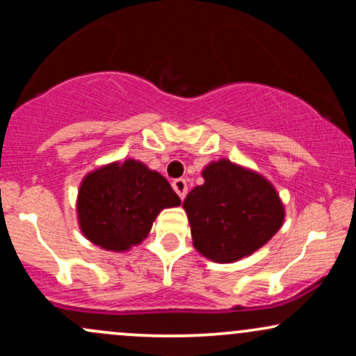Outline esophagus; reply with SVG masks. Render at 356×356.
Instances as JSON below:
<instances>
[{
  "label": "esophagus",
  "mask_w": 356,
  "mask_h": 356,
  "mask_svg": "<svg viewBox=\"0 0 356 356\" xmlns=\"http://www.w3.org/2000/svg\"><path fill=\"white\" fill-rule=\"evenodd\" d=\"M172 187H174V191L177 192L179 197H181V199L186 197V194H187V182H186V179H175V181L172 182Z\"/></svg>",
  "instance_id": "esophagus-1"
}]
</instances>
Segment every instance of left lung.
Masks as SVG:
<instances>
[{"label": "left lung", "mask_w": 356, "mask_h": 356, "mask_svg": "<svg viewBox=\"0 0 356 356\" xmlns=\"http://www.w3.org/2000/svg\"><path fill=\"white\" fill-rule=\"evenodd\" d=\"M201 174L204 184L187 194L182 207L192 244L204 257L220 264L236 263L281 229L283 201L263 174L229 159L209 162Z\"/></svg>", "instance_id": "1"}]
</instances>
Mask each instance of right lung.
Masks as SVG:
<instances>
[{"mask_svg": "<svg viewBox=\"0 0 356 356\" xmlns=\"http://www.w3.org/2000/svg\"><path fill=\"white\" fill-rule=\"evenodd\" d=\"M181 206L164 175L136 159L115 161L81 179L76 219L81 234L105 251L125 252L149 236L162 209Z\"/></svg>", "mask_w": 356, "mask_h": 356, "instance_id": "obj_1", "label": "right lung"}]
</instances>
